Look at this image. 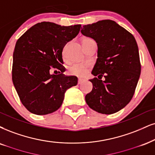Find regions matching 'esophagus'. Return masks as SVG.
<instances>
[{
    "label": "esophagus",
    "instance_id": "obj_1",
    "mask_svg": "<svg viewBox=\"0 0 155 155\" xmlns=\"http://www.w3.org/2000/svg\"><path fill=\"white\" fill-rule=\"evenodd\" d=\"M84 81H85V80L83 79H78V85H81V84L83 83Z\"/></svg>",
    "mask_w": 155,
    "mask_h": 155
}]
</instances>
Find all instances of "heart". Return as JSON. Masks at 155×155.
Wrapping results in <instances>:
<instances>
[{
  "instance_id": "1",
  "label": "heart",
  "mask_w": 155,
  "mask_h": 155,
  "mask_svg": "<svg viewBox=\"0 0 155 155\" xmlns=\"http://www.w3.org/2000/svg\"><path fill=\"white\" fill-rule=\"evenodd\" d=\"M86 72V68L82 64H74L69 68V73L72 75L83 76Z\"/></svg>"
}]
</instances>
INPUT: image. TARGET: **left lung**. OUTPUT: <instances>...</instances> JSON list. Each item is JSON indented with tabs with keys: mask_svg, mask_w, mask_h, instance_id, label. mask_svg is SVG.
<instances>
[{
	"mask_svg": "<svg viewBox=\"0 0 155 155\" xmlns=\"http://www.w3.org/2000/svg\"><path fill=\"white\" fill-rule=\"evenodd\" d=\"M81 33L93 38L98 45V58L90 80L93 90L85 95L91 108L112 114L130 102L141 73L136 39L130 32L112 20L83 26ZM105 77L104 81L101 78Z\"/></svg>",
	"mask_w": 155,
	"mask_h": 155,
	"instance_id": "8db88e82",
	"label": "left lung"
}]
</instances>
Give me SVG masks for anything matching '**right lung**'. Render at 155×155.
Returning <instances> with one entry per match:
<instances>
[{
    "label": "right lung",
    "mask_w": 155,
    "mask_h": 155,
    "mask_svg": "<svg viewBox=\"0 0 155 155\" xmlns=\"http://www.w3.org/2000/svg\"><path fill=\"white\" fill-rule=\"evenodd\" d=\"M81 25L64 26L41 22L17 40L12 81L21 102L32 114L46 115L62 106L64 93L78 84L75 76L63 74L62 50L79 33ZM54 70L59 74L51 75Z\"/></svg>",
    "instance_id": "right-lung-1"
}]
</instances>
